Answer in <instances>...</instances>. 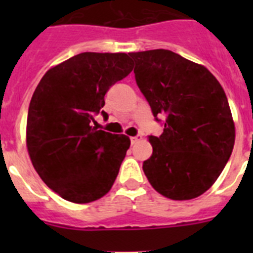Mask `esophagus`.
Masks as SVG:
<instances>
[{"label": "esophagus", "mask_w": 253, "mask_h": 253, "mask_svg": "<svg viewBox=\"0 0 253 253\" xmlns=\"http://www.w3.org/2000/svg\"><path fill=\"white\" fill-rule=\"evenodd\" d=\"M140 140H142V135H137V137H131L130 138L131 144H135V143L140 142Z\"/></svg>", "instance_id": "34e87169"}]
</instances>
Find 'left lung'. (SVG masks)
Masks as SVG:
<instances>
[{"label":"left lung","instance_id":"obj_1","mask_svg":"<svg viewBox=\"0 0 253 253\" xmlns=\"http://www.w3.org/2000/svg\"><path fill=\"white\" fill-rule=\"evenodd\" d=\"M135 81L156 116L160 137L143 171L157 193L190 200L216 181L233 151L236 129L223 87L207 67L166 49L130 53ZM158 120V119H157Z\"/></svg>","mask_w":253,"mask_h":253}]
</instances>
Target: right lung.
<instances>
[{"label": "right lung", "mask_w": 253, "mask_h": 253, "mask_svg": "<svg viewBox=\"0 0 253 253\" xmlns=\"http://www.w3.org/2000/svg\"><path fill=\"white\" fill-rule=\"evenodd\" d=\"M131 69L125 53L86 51L48 69L35 88L26 147L38 175L64 200L95 202L114 185L130 139L97 130L91 122L105 93Z\"/></svg>", "instance_id": "1"}]
</instances>
